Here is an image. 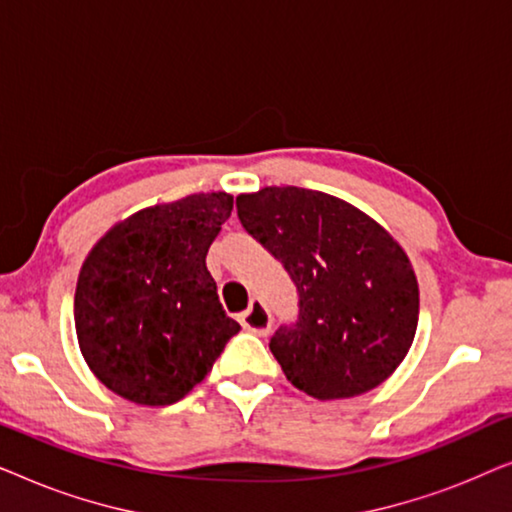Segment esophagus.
<instances>
[{
	"instance_id": "obj_1",
	"label": "esophagus",
	"mask_w": 512,
	"mask_h": 512,
	"mask_svg": "<svg viewBox=\"0 0 512 512\" xmlns=\"http://www.w3.org/2000/svg\"><path fill=\"white\" fill-rule=\"evenodd\" d=\"M240 324L244 331H251L256 335H268L270 326H272V317L261 300H251L249 310H244L240 314Z\"/></svg>"
}]
</instances>
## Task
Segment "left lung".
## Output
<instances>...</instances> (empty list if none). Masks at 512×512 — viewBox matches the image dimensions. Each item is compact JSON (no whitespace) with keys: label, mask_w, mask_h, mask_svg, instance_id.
<instances>
[{"label":"left lung","mask_w":512,"mask_h":512,"mask_svg":"<svg viewBox=\"0 0 512 512\" xmlns=\"http://www.w3.org/2000/svg\"><path fill=\"white\" fill-rule=\"evenodd\" d=\"M237 216L298 289V321L270 340L286 380L319 401L387 380L419 319L417 277L401 244L361 209L310 188L242 193Z\"/></svg>","instance_id":"obj_1"}]
</instances>
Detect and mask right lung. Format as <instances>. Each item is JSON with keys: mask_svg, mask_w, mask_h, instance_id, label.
I'll list each match as a JSON object with an SVG mask.
<instances>
[{"mask_svg": "<svg viewBox=\"0 0 512 512\" xmlns=\"http://www.w3.org/2000/svg\"><path fill=\"white\" fill-rule=\"evenodd\" d=\"M230 212V193H193L139 209L90 249L74 326L88 368L114 394L151 408L177 403L240 331L205 263Z\"/></svg>", "mask_w": 512, "mask_h": 512, "instance_id": "add662e5", "label": "right lung"}]
</instances>
